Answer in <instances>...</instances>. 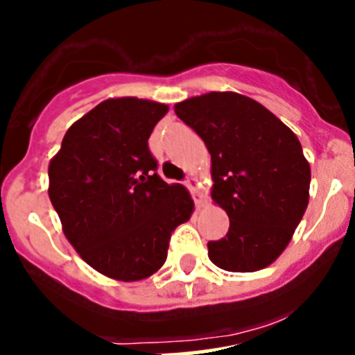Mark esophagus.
Segmentation results:
<instances>
[{"label":"esophagus","instance_id":"esophagus-1","mask_svg":"<svg viewBox=\"0 0 355 355\" xmlns=\"http://www.w3.org/2000/svg\"><path fill=\"white\" fill-rule=\"evenodd\" d=\"M185 185L191 189L192 198H194L196 201V206H198V208H202V206L206 205V199H205V194H202L201 184H199L198 178H192V177L187 178V180H185Z\"/></svg>","mask_w":355,"mask_h":355}]
</instances>
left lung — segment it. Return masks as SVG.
I'll use <instances>...</instances> for the list:
<instances>
[{
	"label": "left lung",
	"instance_id": "left-lung-1",
	"mask_svg": "<svg viewBox=\"0 0 355 355\" xmlns=\"http://www.w3.org/2000/svg\"><path fill=\"white\" fill-rule=\"evenodd\" d=\"M211 154V199L225 209V237L208 257L229 272L265 269L286 250L309 205L311 164L300 140L269 109L236 92L175 104Z\"/></svg>",
	"mask_w": 355,
	"mask_h": 355
}]
</instances>
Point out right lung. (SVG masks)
Segmentation results:
<instances>
[{
	"instance_id": "right-lung-1",
	"label": "right lung",
	"mask_w": 355,
	"mask_h": 355,
	"mask_svg": "<svg viewBox=\"0 0 355 355\" xmlns=\"http://www.w3.org/2000/svg\"><path fill=\"white\" fill-rule=\"evenodd\" d=\"M168 105L107 98L72 123L48 166V196L79 257L116 281L146 279L166 261L170 236L194 211L166 184L147 140Z\"/></svg>"
}]
</instances>
